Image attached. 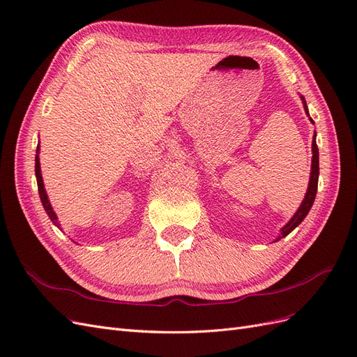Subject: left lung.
<instances>
[{"label": "left lung", "instance_id": "1", "mask_svg": "<svg viewBox=\"0 0 357 357\" xmlns=\"http://www.w3.org/2000/svg\"><path fill=\"white\" fill-rule=\"evenodd\" d=\"M302 101H304V109L308 114V110H307V102L305 100L302 98ZM310 116V114H308ZM311 119V117H310ZM312 122V119H311ZM317 183H319V147H317V143H316V134H314V139H312V164H311V177H310V185H308V190H307V195L304 198V201H302L299 210L295 213L294 218H291V220L284 226V228L282 229V236H278L277 240L283 238V236L289 235L291 231H294L296 226L305 219V215L308 214L310 208L312 207V202H314L316 199V193H317Z\"/></svg>", "mask_w": 357, "mask_h": 357}]
</instances>
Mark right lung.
Wrapping results in <instances>:
<instances>
[{
    "instance_id": "right-lung-1",
    "label": "right lung",
    "mask_w": 357,
    "mask_h": 357,
    "mask_svg": "<svg viewBox=\"0 0 357 357\" xmlns=\"http://www.w3.org/2000/svg\"><path fill=\"white\" fill-rule=\"evenodd\" d=\"M37 152H38V149H37ZM36 176H37V185H38V193H40V199H41V202H43V207H45V210H46V213H47V215L50 218V220L55 223L56 226H59L58 225V219H56V214L53 213V210H52V205H50V202H49V199H47V195H46V190H45V185H43V178H41V171H40V160H38V155L36 156Z\"/></svg>"
}]
</instances>
